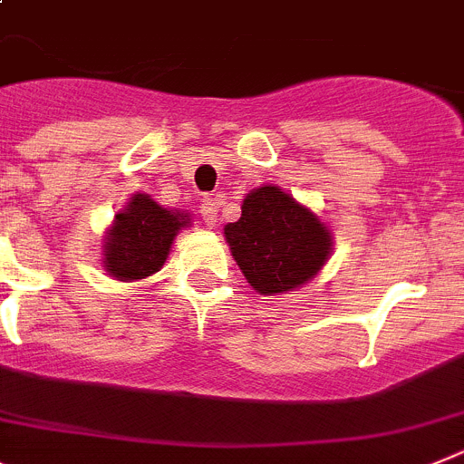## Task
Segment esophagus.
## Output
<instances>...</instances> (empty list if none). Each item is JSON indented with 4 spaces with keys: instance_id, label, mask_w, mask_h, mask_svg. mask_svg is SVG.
I'll use <instances>...</instances> for the list:
<instances>
[{
    "instance_id": "34e87169",
    "label": "esophagus",
    "mask_w": 464,
    "mask_h": 464,
    "mask_svg": "<svg viewBox=\"0 0 464 464\" xmlns=\"http://www.w3.org/2000/svg\"><path fill=\"white\" fill-rule=\"evenodd\" d=\"M200 217H203V221L208 224V227H215L217 221V203L215 198H209V196H205L203 200H200Z\"/></svg>"
}]
</instances>
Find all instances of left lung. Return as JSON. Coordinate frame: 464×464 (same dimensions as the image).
I'll return each instance as SVG.
<instances>
[{
  "label": "left lung",
  "mask_w": 464,
  "mask_h": 464,
  "mask_svg": "<svg viewBox=\"0 0 464 464\" xmlns=\"http://www.w3.org/2000/svg\"><path fill=\"white\" fill-rule=\"evenodd\" d=\"M224 236L249 285L266 296L313 280L332 255L324 221L273 184L245 196L243 215Z\"/></svg>",
  "instance_id": "8db88e82"
}]
</instances>
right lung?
I'll list each match as a JSON object with an SVG mask.
<instances>
[{
	"instance_id": "right-lung-1",
	"label": "right lung",
	"mask_w": 464,
	"mask_h": 464,
	"mask_svg": "<svg viewBox=\"0 0 464 464\" xmlns=\"http://www.w3.org/2000/svg\"><path fill=\"white\" fill-rule=\"evenodd\" d=\"M184 227H188L184 212L160 208L147 193H135L104 237V268L123 282L149 277L160 271Z\"/></svg>"
}]
</instances>
